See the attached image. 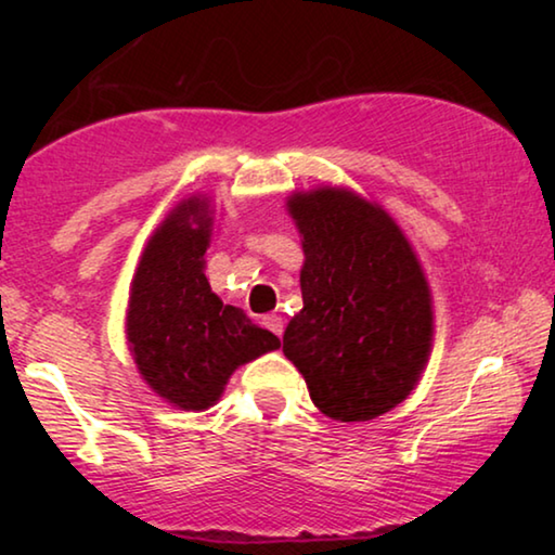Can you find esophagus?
Wrapping results in <instances>:
<instances>
[{
	"label": "esophagus",
	"mask_w": 555,
	"mask_h": 555,
	"mask_svg": "<svg viewBox=\"0 0 555 555\" xmlns=\"http://www.w3.org/2000/svg\"><path fill=\"white\" fill-rule=\"evenodd\" d=\"M262 323H264V328L275 333L278 338L283 336V318H280V315H275V313H272V315H264V318H262Z\"/></svg>",
	"instance_id": "esophagus-1"
}]
</instances>
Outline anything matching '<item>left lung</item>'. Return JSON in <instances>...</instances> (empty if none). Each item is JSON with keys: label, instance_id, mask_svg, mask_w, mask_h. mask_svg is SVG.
Segmentation results:
<instances>
[{"label": "left lung", "instance_id": "1", "mask_svg": "<svg viewBox=\"0 0 555 555\" xmlns=\"http://www.w3.org/2000/svg\"><path fill=\"white\" fill-rule=\"evenodd\" d=\"M302 237V310L283 353L310 399L336 422H366L401 404L431 348V295L389 211L338 186L287 196Z\"/></svg>", "mask_w": 555, "mask_h": 555}]
</instances>
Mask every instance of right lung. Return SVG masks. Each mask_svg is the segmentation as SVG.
Wrapping results in <instances>:
<instances>
[{
	"label": "right lung",
	"mask_w": 555,
	"mask_h": 555,
	"mask_svg": "<svg viewBox=\"0 0 555 555\" xmlns=\"http://www.w3.org/2000/svg\"><path fill=\"white\" fill-rule=\"evenodd\" d=\"M211 227L207 196L177 204L143 247L128 298L135 366L158 397L184 412L217 404L234 369L280 348L275 333L211 293L204 275Z\"/></svg>",
	"instance_id": "right-lung-1"
}]
</instances>
